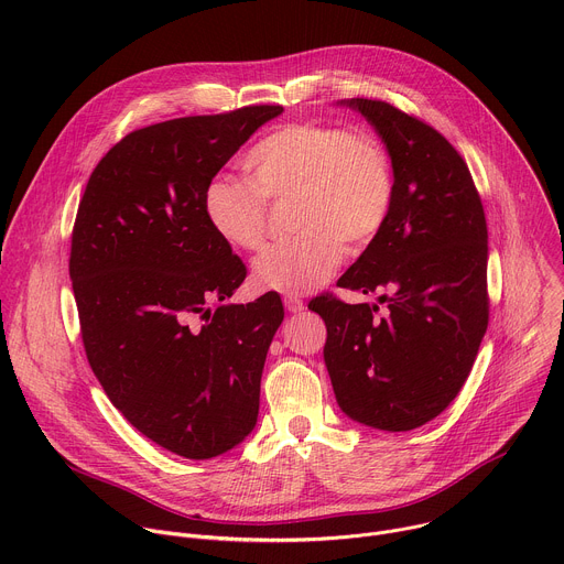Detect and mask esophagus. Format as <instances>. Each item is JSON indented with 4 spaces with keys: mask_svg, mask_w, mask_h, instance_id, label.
<instances>
[{
    "mask_svg": "<svg viewBox=\"0 0 564 564\" xmlns=\"http://www.w3.org/2000/svg\"><path fill=\"white\" fill-rule=\"evenodd\" d=\"M283 303H285V310L292 312V314H299V312H303V307H305V303H303L299 296H285Z\"/></svg>",
    "mask_w": 564,
    "mask_h": 564,
    "instance_id": "esophagus-1",
    "label": "esophagus"
}]
</instances>
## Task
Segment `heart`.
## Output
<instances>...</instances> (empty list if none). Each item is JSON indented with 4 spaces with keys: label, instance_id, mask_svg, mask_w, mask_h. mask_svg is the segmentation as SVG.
<instances>
[{
    "label": "heart",
    "instance_id": "heart-1",
    "mask_svg": "<svg viewBox=\"0 0 564 564\" xmlns=\"http://www.w3.org/2000/svg\"><path fill=\"white\" fill-rule=\"evenodd\" d=\"M250 183L214 178L203 194L212 231L234 250H257L268 203L294 196L290 240L254 259L261 288L288 296L324 285L341 265L346 246H370L388 223L394 174L386 147L366 131L330 122H294L263 135L243 158Z\"/></svg>",
    "mask_w": 564,
    "mask_h": 564
}]
</instances>
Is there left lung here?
Returning <instances> with one entry per match:
<instances>
[{
  "label": "left lung",
  "mask_w": 564,
  "mask_h": 564,
  "mask_svg": "<svg viewBox=\"0 0 564 564\" xmlns=\"http://www.w3.org/2000/svg\"><path fill=\"white\" fill-rule=\"evenodd\" d=\"M392 163L388 223L339 279L377 303L316 296L326 368L339 409L364 426L401 433L437 417L464 386L489 326L485 207L455 147L381 100L352 98Z\"/></svg>",
  "instance_id": "8db88e82"
}]
</instances>
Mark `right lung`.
<instances>
[{"label": "right lung", "mask_w": 564, "mask_h": 564, "mask_svg": "<svg viewBox=\"0 0 564 564\" xmlns=\"http://www.w3.org/2000/svg\"><path fill=\"white\" fill-rule=\"evenodd\" d=\"M281 113L259 105L131 131L77 207L68 274L91 370L131 426L187 459L216 457L257 426L283 303L276 292L223 303L248 272L212 231L203 194Z\"/></svg>", "instance_id": "1"}]
</instances>
